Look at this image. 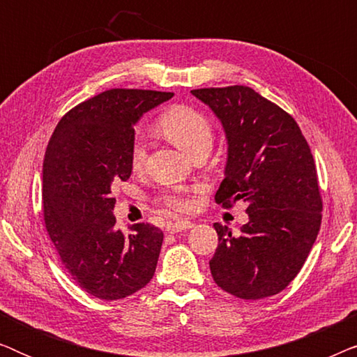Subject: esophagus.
I'll use <instances>...</instances> for the list:
<instances>
[{
  "mask_svg": "<svg viewBox=\"0 0 357 357\" xmlns=\"http://www.w3.org/2000/svg\"><path fill=\"white\" fill-rule=\"evenodd\" d=\"M193 227V222L190 221H175V222H170L167 224V231L170 234H175V232H182V231H188V229Z\"/></svg>",
  "mask_w": 357,
  "mask_h": 357,
  "instance_id": "obj_1",
  "label": "esophagus"
}]
</instances>
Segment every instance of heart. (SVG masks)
<instances>
[{
	"instance_id": "heart-1",
	"label": "heart",
	"mask_w": 357,
	"mask_h": 357,
	"mask_svg": "<svg viewBox=\"0 0 357 357\" xmlns=\"http://www.w3.org/2000/svg\"><path fill=\"white\" fill-rule=\"evenodd\" d=\"M158 128L167 139L182 148L185 153L195 155L199 151H209L214 141L211 120L203 112L190 105L175 104L165 109L155 120ZM146 160V143L141 136H135L130 148V164L135 170L143 167ZM165 209L174 213H187L195 206L192 190L175 188L158 198Z\"/></svg>"
}]
</instances>
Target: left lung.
<instances>
[{"label":"left lung","instance_id":"1","mask_svg":"<svg viewBox=\"0 0 357 357\" xmlns=\"http://www.w3.org/2000/svg\"><path fill=\"white\" fill-rule=\"evenodd\" d=\"M193 96L222 121L229 143L218 204L247 203L241 236L214 222L213 280L245 301L286 289L309 257L321 224L319 177L310 146L296 120L252 87H203Z\"/></svg>","mask_w":357,"mask_h":357}]
</instances>
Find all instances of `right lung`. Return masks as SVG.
Returning a JSON list of instances; mask_svg holds the SVG:
<instances>
[{
    "label": "right lung",
    "instance_id": "1",
    "mask_svg": "<svg viewBox=\"0 0 357 357\" xmlns=\"http://www.w3.org/2000/svg\"><path fill=\"white\" fill-rule=\"evenodd\" d=\"M172 92L109 89L58 121L43 159V222L77 286L104 301L123 299L153 280L164 232L148 222L115 229L112 190L131 175L133 125Z\"/></svg>",
    "mask_w": 357,
    "mask_h": 357
}]
</instances>
